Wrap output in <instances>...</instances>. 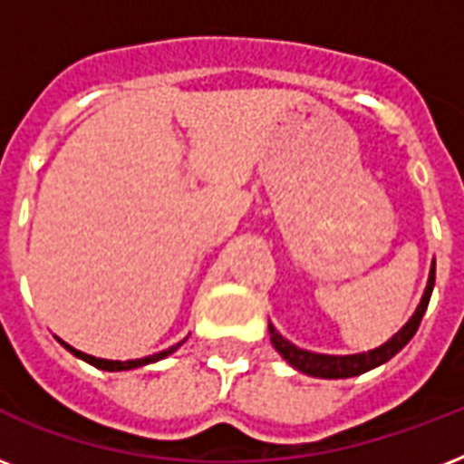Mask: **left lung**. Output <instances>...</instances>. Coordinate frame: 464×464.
<instances>
[{
    "label": "left lung",
    "mask_w": 464,
    "mask_h": 464,
    "mask_svg": "<svg viewBox=\"0 0 464 464\" xmlns=\"http://www.w3.org/2000/svg\"><path fill=\"white\" fill-rule=\"evenodd\" d=\"M433 282H436V265H431L424 296H421V304L414 310V315L410 317V323L404 324L395 337H390L385 344H381L378 349H371V352L349 353V356H330V353L305 352V349H298L296 344H291L289 339H284L282 334L275 330V324L272 323H269V337H272V344H275L276 352L284 356V361H286L289 366L296 368V371H301V373L313 375V378H334V381H337V378H353V375L366 373L371 368L382 366L385 361H390L400 349L407 346V342H410V339L414 337V332L419 330V323H421L426 308H429Z\"/></svg>",
    "instance_id": "8db88e82"
}]
</instances>
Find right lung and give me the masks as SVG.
<instances>
[{
	"instance_id": "1",
	"label": "right lung",
	"mask_w": 464,
	"mask_h": 464,
	"mask_svg": "<svg viewBox=\"0 0 464 464\" xmlns=\"http://www.w3.org/2000/svg\"><path fill=\"white\" fill-rule=\"evenodd\" d=\"M62 342V339H60ZM185 342V339H182ZM182 342H178V344H173L170 349H166V352H159L154 353V356H144V359H132V361H108V359H96V356H91V353H83L79 352V349H74V346H69L67 342H62V346L64 349H69V352L74 353L76 359L86 361V363H91V366L101 368V371H132V368H140V366H147V363H156V361L166 359L168 353H173L178 346L182 344Z\"/></svg>"
}]
</instances>
